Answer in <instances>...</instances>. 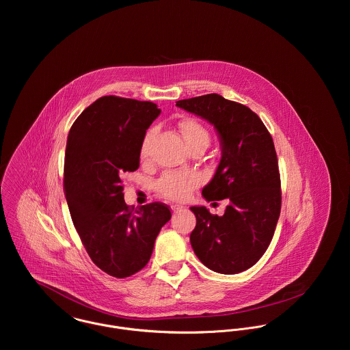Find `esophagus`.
<instances>
[{"mask_svg":"<svg viewBox=\"0 0 350 350\" xmlns=\"http://www.w3.org/2000/svg\"><path fill=\"white\" fill-rule=\"evenodd\" d=\"M171 210H172L174 213H180V211L185 210V207H183V206H171Z\"/></svg>","mask_w":350,"mask_h":350,"instance_id":"obj_1","label":"esophagus"}]
</instances>
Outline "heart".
<instances>
[{
    "mask_svg": "<svg viewBox=\"0 0 350 350\" xmlns=\"http://www.w3.org/2000/svg\"><path fill=\"white\" fill-rule=\"evenodd\" d=\"M178 126L186 146L190 150H204L210 144V132L200 120L194 117H185L179 121ZM153 136H154V132L153 129H150L143 139L140 156H142V160L144 161L150 159ZM198 183H200V178L196 174L168 171V172H164L157 179L154 189L165 200L182 202L190 197L191 191L198 186Z\"/></svg>",
    "mask_w": 350,
    "mask_h": 350,
    "instance_id": "obj_1",
    "label": "heart"
}]
</instances>
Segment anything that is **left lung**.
I'll list each match as a JSON object with an SVG mask.
<instances>
[{
	"mask_svg": "<svg viewBox=\"0 0 350 350\" xmlns=\"http://www.w3.org/2000/svg\"><path fill=\"white\" fill-rule=\"evenodd\" d=\"M176 106L215 126L222 157L202 194L208 202L229 200L221 217L204 206L191 207L197 217L191 247L214 272H243L269 247L280 215V172L272 136L248 106L219 94L178 100Z\"/></svg>",
	"mask_w": 350,
	"mask_h": 350,
	"instance_id": "8db88e82",
	"label": "left lung"
}]
</instances>
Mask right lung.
I'll return each mask as SVG.
<instances>
[{"instance_id":"1","label":"right lung","mask_w":350,"mask_h":350,"mask_svg":"<svg viewBox=\"0 0 350 350\" xmlns=\"http://www.w3.org/2000/svg\"><path fill=\"white\" fill-rule=\"evenodd\" d=\"M159 114L150 100L105 96L79 114L68 133L63 180L68 210L90 258L113 278H129L148 264L171 218L165 203L135 208L122 194V176L139 168L143 139Z\"/></svg>"}]
</instances>
